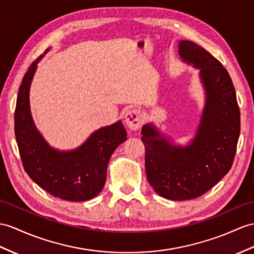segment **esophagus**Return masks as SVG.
I'll return each instance as SVG.
<instances>
[{
  "label": "esophagus",
  "instance_id": "obj_1",
  "mask_svg": "<svg viewBox=\"0 0 254 254\" xmlns=\"http://www.w3.org/2000/svg\"><path fill=\"white\" fill-rule=\"evenodd\" d=\"M125 123L128 128L132 129V130H137L138 128L142 125V114L139 110H129L125 115Z\"/></svg>",
  "mask_w": 254,
  "mask_h": 254
}]
</instances>
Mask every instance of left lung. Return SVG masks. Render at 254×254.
I'll return each instance as SVG.
<instances>
[{
    "label": "left lung",
    "mask_w": 254,
    "mask_h": 254,
    "mask_svg": "<svg viewBox=\"0 0 254 254\" xmlns=\"http://www.w3.org/2000/svg\"><path fill=\"white\" fill-rule=\"evenodd\" d=\"M183 61L198 67L206 103L194 140L176 146L152 124L142 127L147 181L171 200L193 199L213 188L228 171L236 154L240 112L230 74L218 59L190 41H180Z\"/></svg>",
    "instance_id": "left-lung-1"
}]
</instances>
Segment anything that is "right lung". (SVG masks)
<instances>
[{
	"label": "right lung",
	"instance_id": "right-lung-1",
	"mask_svg": "<svg viewBox=\"0 0 254 254\" xmlns=\"http://www.w3.org/2000/svg\"><path fill=\"white\" fill-rule=\"evenodd\" d=\"M49 49L29 66L17 96L15 135L23 168L28 176L55 197L85 201L102 190L113 152L127 132L121 121L102 127L74 151H58L48 145L36 129L30 112L29 91L36 64Z\"/></svg>",
	"mask_w": 254,
	"mask_h": 254
}]
</instances>
